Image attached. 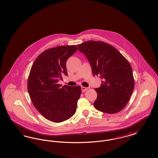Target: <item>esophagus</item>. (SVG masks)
Returning <instances> with one entry per match:
<instances>
[{
	"mask_svg": "<svg viewBox=\"0 0 158 158\" xmlns=\"http://www.w3.org/2000/svg\"><path fill=\"white\" fill-rule=\"evenodd\" d=\"M81 88H82V92H85L86 90H87L88 89V88H86V87H84V86H82Z\"/></svg>",
	"mask_w": 158,
	"mask_h": 158,
	"instance_id": "esophagus-1",
	"label": "esophagus"
}]
</instances>
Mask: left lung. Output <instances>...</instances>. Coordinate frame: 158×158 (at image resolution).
I'll use <instances>...</instances> for the list:
<instances>
[{
  "mask_svg": "<svg viewBox=\"0 0 158 158\" xmlns=\"http://www.w3.org/2000/svg\"><path fill=\"white\" fill-rule=\"evenodd\" d=\"M77 47L89 60L93 75L103 79L101 86L95 89L97 98L94 106L103 113L120 112L127 105L135 88L128 61L115 47L103 41L90 40Z\"/></svg>",
  "mask_w": 158,
  "mask_h": 158,
  "instance_id": "left-lung-1",
  "label": "left lung"
}]
</instances>
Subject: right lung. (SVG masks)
<instances>
[{"mask_svg":"<svg viewBox=\"0 0 158 158\" xmlns=\"http://www.w3.org/2000/svg\"><path fill=\"white\" fill-rule=\"evenodd\" d=\"M75 45H61L41 53L33 63L27 88L35 108L45 118L60 123L76 112L81 94L80 86L60 87L59 79L68 75L66 61L77 51Z\"/></svg>","mask_w":158,"mask_h":158,"instance_id":"add662e5","label":"right lung"}]
</instances>
